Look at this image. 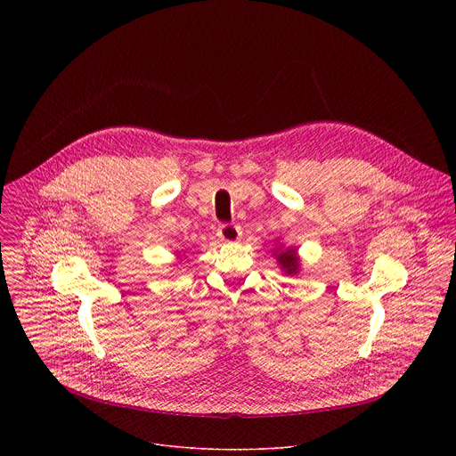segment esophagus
<instances>
[{"label":"esophagus","instance_id":"1","mask_svg":"<svg viewBox=\"0 0 456 456\" xmlns=\"http://www.w3.org/2000/svg\"><path fill=\"white\" fill-rule=\"evenodd\" d=\"M216 234L222 241H238L241 238V229L234 224H222L218 227Z\"/></svg>","mask_w":456,"mask_h":456}]
</instances>
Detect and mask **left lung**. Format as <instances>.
<instances>
[{
    "mask_svg": "<svg viewBox=\"0 0 456 456\" xmlns=\"http://www.w3.org/2000/svg\"><path fill=\"white\" fill-rule=\"evenodd\" d=\"M278 262L280 265L285 269L287 274H296L297 273V257H296V252L290 248V250H285L281 254H278Z\"/></svg>",
    "mask_w": 456,
    "mask_h": 456,
    "instance_id": "1",
    "label": "left lung"
}]
</instances>
